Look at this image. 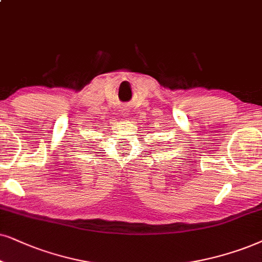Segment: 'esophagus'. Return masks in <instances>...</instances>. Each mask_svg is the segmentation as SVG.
Returning <instances> with one entry per match:
<instances>
[{"label":"esophagus","instance_id":"1","mask_svg":"<svg viewBox=\"0 0 262 262\" xmlns=\"http://www.w3.org/2000/svg\"><path fill=\"white\" fill-rule=\"evenodd\" d=\"M129 112H130V106L129 105H122L121 107V114L123 117H128Z\"/></svg>","mask_w":262,"mask_h":262}]
</instances>
